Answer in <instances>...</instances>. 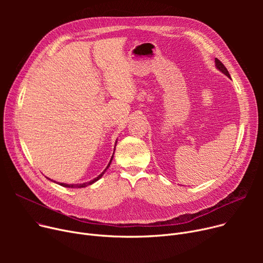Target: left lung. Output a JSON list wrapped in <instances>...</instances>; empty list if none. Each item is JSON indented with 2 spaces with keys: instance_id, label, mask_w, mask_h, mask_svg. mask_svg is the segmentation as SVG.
Listing matches in <instances>:
<instances>
[{
  "instance_id": "8db88e82",
  "label": "left lung",
  "mask_w": 263,
  "mask_h": 263,
  "mask_svg": "<svg viewBox=\"0 0 263 263\" xmlns=\"http://www.w3.org/2000/svg\"><path fill=\"white\" fill-rule=\"evenodd\" d=\"M215 66H216V68L218 69V70H219L220 72H223L225 76H227L228 78H230V74H229L228 70L226 69V67L223 65L222 62H220V61L217 60V59H215Z\"/></svg>"
}]
</instances>
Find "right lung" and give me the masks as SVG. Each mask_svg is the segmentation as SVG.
<instances>
[{
	"instance_id": "right-lung-1",
	"label": "right lung",
	"mask_w": 263,
	"mask_h": 263,
	"mask_svg": "<svg viewBox=\"0 0 263 263\" xmlns=\"http://www.w3.org/2000/svg\"><path fill=\"white\" fill-rule=\"evenodd\" d=\"M116 143H117V141H116ZM115 151V150H114ZM112 160H113V156H112V158H110V161H109V163L107 164V166H106V168L98 176V177H96L95 179H92V180H90V181H88V182H85V183H81V184H67V183H60V182H57V183H59L60 185H62V186H65V187H71V189H76V187H85V186H87V185H90V184H92V183H95L96 181H98L99 179L103 176V174L106 172V170L109 167V165H110V162H112ZM49 179V178H48ZM49 180H51V179H49ZM51 181H53V180H51ZM53 182H55V181H53Z\"/></svg>"
}]
</instances>
